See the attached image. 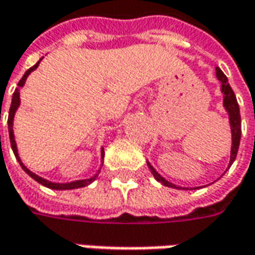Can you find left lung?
Returning a JSON list of instances; mask_svg holds the SVG:
<instances>
[{
	"label": "left lung",
	"instance_id": "obj_1",
	"mask_svg": "<svg viewBox=\"0 0 255 255\" xmlns=\"http://www.w3.org/2000/svg\"><path fill=\"white\" fill-rule=\"evenodd\" d=\"M217 71V78L221 82V91L224 93V106H226V111L230 115V125H231V133H233V146H231V156H230V166L233 162L236 160L237 157V152H239V146H240V139H241V116H240V108H239V103L236 99V95L231 89L230 84L227 81V76L221 72V69H216ZM149 169L152 171V174L154 176V179L157 181H160L164 186H169V187H176L173 186L171 183L167 180H164L159 173H156V170L153 169L152 166L147 163Z\"/></svg>",
	"mask_w": 255,
	"mask_h": 255
}]
</instances>
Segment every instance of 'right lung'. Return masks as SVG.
<instances>
[{"label": "right lung", "instance_id": "obj_1", "mask_svg": "<svg viewBox=\"0 0 255 255\" xmlns=\"http://www.w3.org/2000/svg\"><path fill=\"white\" fill-rule=\"evenodd\" d=\"M41 62V59L36 62V64L32 66V68H29L26 72L24 74V76L21 78V81L18 82V88H21V86H24L25 84V79H26V76L31 74L34 69L38 68V65ZM19 106V92L18 91H15L14 95H12V102H11V108H9V115H8V132H9V142H11V147H12V152H14L15 157L18 159V162L21 164V167L24 169L25 173H28L34 180H36L38 183H41L42 186L45 187H48V189H54V190H72V189H79V187H85V186H88V184H91L96 177H98V174H95L93 177L91 179H86V180H79V181H74V183H66V184H58V183H51V181L45 180L42 177H39V176H36L34 174L32 171H29L26 167H25L22 162L19 160V156H18V152H16V143L14 140V130H12V121H14V115H15V111H16V108ZM102 157H103V150H102Z\"/></svg>", "mask_w": 255, "mask_h": 255}]
</instances>
